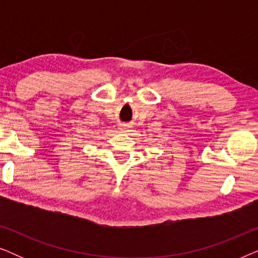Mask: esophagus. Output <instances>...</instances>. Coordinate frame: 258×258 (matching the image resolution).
<instances>
[{
	"mask_svg": "<svg viewBox=\"0 0 258 258\" xmlns=\"http://www.w3.org/2000/svg\"><path fill=\"white\" fill-rule=\"evenodd\" d=\"M130 128V125H128V124H121L119 125V130H122V132H126V130H128Z\"/></svg>",
	"mask_w": 258,
	"mask_h": 258,
	"instance_id": "34e87169",
	"label": "esophagus"
}]
</instances>
